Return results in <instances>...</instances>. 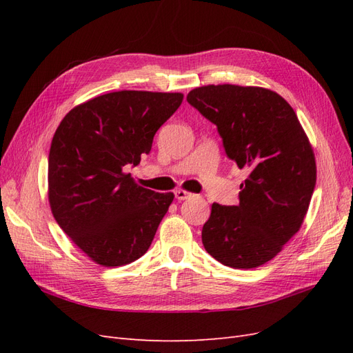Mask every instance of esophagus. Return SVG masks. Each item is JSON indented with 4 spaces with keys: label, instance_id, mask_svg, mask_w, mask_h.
Returning a JSON list of instances; mask_svg holds the SVG:
<instances>
[{
    "label": "esophagus",
    "instance_id": "34e87169",
    "mask_svg": "<svg viewBox=\"0 0 353 353\" xmlns=\"http://www.w3.org/2000/svg\"><path fill=\"white\" fill-rule=\"evenodd\" d=\"M190 197H193V194L188 193V191H185V190H176L175 191V199L176 200H187Z\"/></svg>",
    "mask_w": 353,
    "mask_h": 353
}]
</instances>
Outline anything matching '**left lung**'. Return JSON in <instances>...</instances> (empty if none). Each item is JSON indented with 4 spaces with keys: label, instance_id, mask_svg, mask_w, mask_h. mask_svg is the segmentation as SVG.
Returning a JSON list of instances; mask_svg holds the SVG:
<instances>
[{
    "label": "left lung",
    "instance_id": "left-lung-1",
    "mask_svg": "<svg viewBox=\"0 0 353 353\" xmlns=\"http://www.w3.org/2000/svg\"><path fill=\"white\" fill-rule=\"evenodd\" d=\"M187 101L216 125L227 156L249 172L237 206L212 205L203 245L231 268L261 266L302 225L316 183L312 147L292 105L271 90L208 85Z\"/></svg>",
    "mask_w": 353,
    "mask_h": 353
}]
</instances>
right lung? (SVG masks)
I'll return each mask as SVG.
<instances>
[{"instance_id": "right-lung-1", "label": "right lung", "mask_w": 353, "mask_h": 353, "mask_svg": "<svg viewBox=\"0 0 353 353\" xmlns=\"http://www.w3.org/2000/svg\"><path fill=\"white\" fill-rule=\"evenodd\" d=\"M179 92L117 91L72 109L52 137L48 199L59 227L103 266L148 250L174 193L138 185L123 168L140 163L183 103Z\"/></svg>"}]
</instances>
